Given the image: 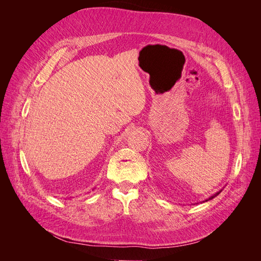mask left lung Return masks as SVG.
Masks as SVG:
<instances>
[{
    "instance_id": "1",
    "label": "left lung",
    "mask_w": 261,
    "mask_h": 261,
    "mask_svg": "<svg viewBox=\"0 0 261 261\" xmlns=\"http://www.w3.org/2000/svg\"><path fill=\"white\" fill-rule=\"evenodd\" d=\"M221 192H222V191H219V192H218L217 194H215V195H213V196H211V197H210V198H209V199H207L206 201H208V200H210V199H212V198H215V197H216V196H218V195H219V194H220Z\"/></svg>"
}]
</instances>
